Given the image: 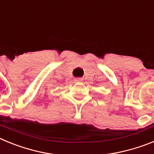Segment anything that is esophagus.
Here are the masks:
<instances>
[{"mask_svg":"<svg viewBox=\"0 0 154 154\" xmlns=\"http://www.w3.org/2000/svg\"><path fill=\"white\" fill-rule=\"evenodd\" d=\"M75 81L77 82H81L82 81V78H77V79H75Z\"/></svg>","mask_w":154,"mask_h":154,"instance_id":"1","label":"esophagus"}]
</instances>
